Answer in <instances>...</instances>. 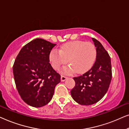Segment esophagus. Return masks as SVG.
Masks as SVG:
<instances>
[{"label": "esophagus", "instance_id": "obj_1", "mask_svg": "<svg viewBox=\"0 0 129 129\" xmlns=\"http://www.w3.org/2000/svg\"><path fill=\"white\" fill-rule=\"evenodd\" d=\"M67 77L64 76H61V82H64L66 80Z\"/></svg>", "mask_w": 129, "mask_h": 129}]
</instances>
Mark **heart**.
<instances>
[{
	"label": "heart",
	"mask_w": 129,
	"mask_h": 129,
	"mask_svg": "<svg viewBox=\"0 0 129 129\" xmlns=\"http://www.w3.org/2000/svg\"><path fill=\"white\" fill-rule=\"evenodd\" d=\"M97 50L91 42L82 40L68 42L61 46L59 50L53 49L49 53V59L52 68L59 70L67 63L68 65L61 69L64 74L83 73L91 68L96 59Z\"/></svg>",
	"instance_id": "heart-1"
}]
</instances>
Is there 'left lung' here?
Masks as SVG:
<instances>
[{"instance_id":"obj_1","label":"left lung","mask_w":129,"mask_h":129,"mask_svg":"<svg viewBox=\"0 0 129 129\" xmlns=\"http://www.w3.org/2000/svg\"><path fill=\"white\" fill-rule=\"evenodd\" d=\"M92 40L97 50L96 61L85 73L73 77L75 86L70 91L73 99L82 105H91L101 100L112 77L110 56L100 42L94 38Z\"/></svg>"}]
</instances>
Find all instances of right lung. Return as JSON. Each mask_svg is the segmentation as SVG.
Wrapping results in <instances>:
<instances>
[{
	"label": "right lung",
	"mask_w": 129,
	"mask_h": 129,
	"mask_svg": "<svg viewBox=\"0 0 129 129\" xmlns=\"http://www.w3.org/2000/svg\"><path fill=\"white\" fill-rule=\"evenodd\" d=\"M55 45L43 39H35L22 47L14 62L17 91L22 100L32 107L47 105L60 82V75L49 63V53Z\"/></svg>",
	"instance_id": "right-lung-1"
}]
</instances>
